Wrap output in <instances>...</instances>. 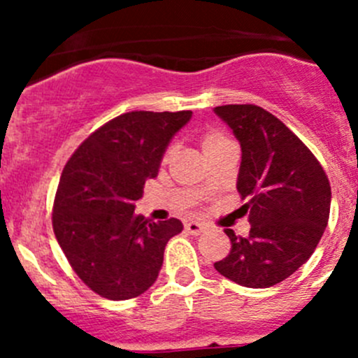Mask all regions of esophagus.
<instances>
[{
	"instance_id": "obj_1",
	"label": "esophagus",
	"mask_w": 358,
	"mask_h": 358,
	"mask_svg": "<svg viewBox=\"0 0 358 358\" xmlns=\"http://www.w3.org/2000/svg\"><path fill=\"white\" fill-rule=\"evenodd\" d=\"M204 223H199V222H189L185 223V230L189 234H192V236H199L201 232H204Z\"/></svg>"
}]
</instances>
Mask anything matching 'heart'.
<instances>
[{"label":"heart","mask_w":358,"mask_h":358,"mask_svg":"<svg viewBox=\"0 0 358 358\" xmlns=\"http://www.w3.org/2000/svg\"><path fill=\"white\" fill-rule=\"evenodd\" d=\"M225 142H229V140H227V136H223L222 133H218V131H206L204 135L201 136V147H202V150H204V154L209 152V150L216 149V147L222 145V143H225ZM169 154H171V150H168V152H166L164 159H168Z\"/></svg>","instance_id":"1"}]
</instances>
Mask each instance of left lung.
<instances>
[{"label": "left lung", "mask_w": 358, "mask_h": 358, "mask_svg": "<svg viewBox=\"0 0 358 358\" xmlns=\"http://www.w3.org/2000/svg\"><path fill=\"white\" fill-rule=\"evenodd\" d=\"M215 114L239 140L237 190L249 213L248 237L227 229L232 249L215 268L246 287H270L312 256L329 222L331 185L320 162L280 119L258 106H220Z\"/></svg>", "instance_id": "obj_1"}]
</instances>
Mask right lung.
<instances>
[{"instance_id":"right-lung-1","label":"right lung","mask_w":358,"mask_h":358,"mask_svg":"<svg viewBox=\"0 0 358 358\" xmlns=\"http://www.w3.org/2000/svg\"><path fill=\"white\" fill-rule=\"evenodd\" d=\"M190 110H135L88 136L64 168L53 202V232L72 270L102 298H136L156 282L180 220L152 222L135 213L143 185Z\"/></svg>"}]
</instances>
